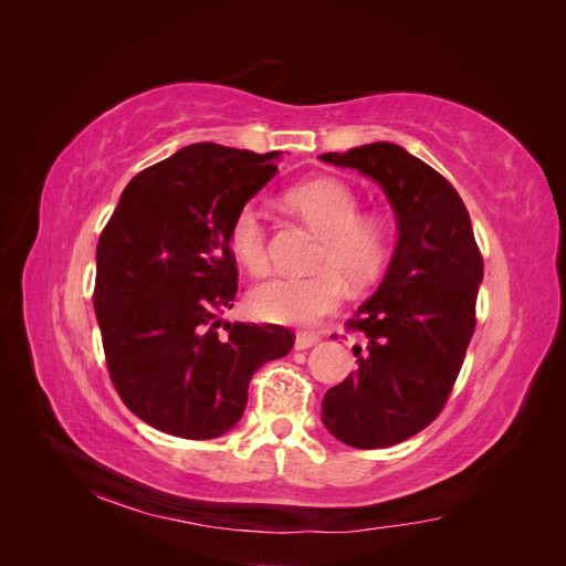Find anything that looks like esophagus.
Returning a JSON list of instances; mask_svg holds the SVG:
<instances>
[{
    "instance_id": "obj_1",
    "label": "esophagus",
    "mask_w": 566,
    "mask_h": 566,
    "mask_svg": "<svg viewBox=\"0 0 566 566\" xmlns=\"http://www.w3.org/2000/svg\"><path fill=\"white\" fill-rule=\"evenodd\" d=\"M314 345H318V335H314V333H297V337H295V349L297 352H304V349H310Z\"/></svg>"
}]
</instances>
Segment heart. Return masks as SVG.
Here are the masks:
<instances>
[{
    "mask_svg": "<svg viewBox=\"0 0 566 566\" xmlns=\"http://www.w3.org/2000/svg\"><path fill=\"white\" fill-rule=\"evenodd\" d=\"M290 202L325 235L316 266L310 276H276L256 285L250 310L271 323L312 325L333 314L347 295V281L370 283L382 271L389 252L387 229L380 219L361 217V202L345 181L312 179L290 191ZM231 250L248 271L262 273L266 256L264 212L254 200L235 212L229 231Z\"/></svg>",
    "mask_w": 566,
    "mask_h": 566,
    "instance_id": "obj_1",
    "label": "heart"
}]
</instances>
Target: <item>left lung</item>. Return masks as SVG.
Here are the masks:
<instances>
[{
  "label": "left lung",
  "mask_w": 566,
  "mask_h": 566,
  "mask_svg": "<svg viewBox=\"0 0 566 566\" xmlns=\"http://www.w3.org/2000/svg\"><path fill=\"white\" fill-rule=\"evenodd\" d=\"M378 184L397 217V248L349 328L358 368L325 391L321 420L354 449H387L430 424L447 403L474 333L484 262L455 188L389 142L323 153Z\"/></svg>",
  "instance_id": "8db88e82"
}]
</instances>
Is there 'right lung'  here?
Listing matches in <instances>:
<instances>
[{
    "label": "right lung",
    "mask_w": 566,
    "mask_h": 566,
    "mask_svg": "<svg viewBox=\"0 0 566 566\" xmlns=\"http://www.w3.org/2000/svg\"><path fill=\"white\" fill-rule=\"evenodd\" d=\"M281 150L191 144L136 175L96 245L94 312L119 399L156 430L214 439L243 418L254 370L293 349L283 325L224 321L235 212Z\"/></svg>",
    "instance_id": "obj_1"
}]
</instances>
